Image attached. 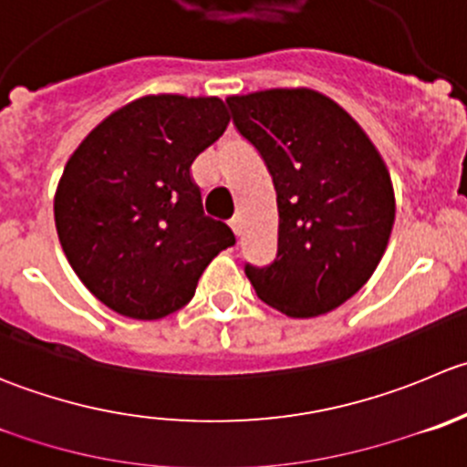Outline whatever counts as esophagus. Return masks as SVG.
<instances>
[{"instance_id":"34e87169","label":"esophagus","mask_w":467,"mask_h":467,"mask_svg":"<svg viewBox=\"0 0 467 467\" xmlns=\"http://www.w3.org/2000/svg\"><path fill=\"white\" fill-rule=\"evenodd\" d=\"M230 228H233V233L239 237V234H242V219H239V216H234V219L230 221Z\"/></svg>"}]
</instances>
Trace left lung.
<instances>
[{
    "label": "left lung",
    "instance_id": "left-lung-1",
    "mask_svg": "<svg viewBox=\"0 0 467 467\" xmlns=\"http://www.w3.org/2000/svg\"><path fill=\"white\" fill-rule=\"evenodd\" d=\"M225 102L275 187L278 253L246 265L255 294L294 319L354 296L381 262L395 223V189L381 152L319 90L266 88Z\"/></svg>",
    "mask_w": 467,
    "mask_h": 467
}]
</instances>
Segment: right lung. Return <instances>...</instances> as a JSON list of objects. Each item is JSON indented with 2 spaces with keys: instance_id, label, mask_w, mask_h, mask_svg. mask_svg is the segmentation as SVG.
Here are the masks:
<instances>
[{
  "instance_id": "1",
  "label": "right lung",
  "mask_w": 467,
  "mask_h": 467,
  "mask_svg": "<svg viewBox=\"0 0 467 467\" xmlns=\"http://www.w3.org/2000/svg\"><path fill=\"white\" fill-rule=\"evenodd\" d=\"M230 123L214 95H143L77 146L54 193L67 262L95 298L132 319L192 301L205 266L234 244L202 214L192 164Z\"/></svg>"
}]
</instances>
